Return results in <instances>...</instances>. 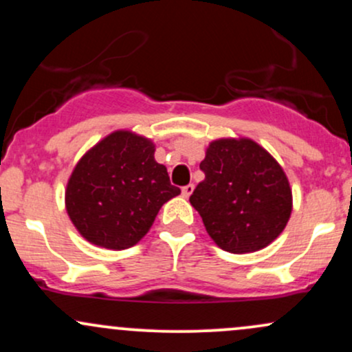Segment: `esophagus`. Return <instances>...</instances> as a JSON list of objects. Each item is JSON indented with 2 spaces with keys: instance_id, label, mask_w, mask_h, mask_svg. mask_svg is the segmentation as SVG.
Returning <instances> with one entry per match:
<instances>
[{
  "instance_id": "1",
  "label": "esophagus",
  "mask_w": 352,
  "mask_h": 352,
  "mask_svg": "<svg viewBox=\"0 0 352 352\" xmlns=\"http://www.w3.org/2000/svg\"><path fill=\"white\" fill-rule=\"evenodd\" d=\"M192 192H193V184H188L185 185V187H182V195H184L185 199H188V197L192 195Z\"/></svg>"
}]
</instances>
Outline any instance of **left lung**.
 I'll return each mask as SVG.
<instances>
[{
	"mask_svg": "<svg viewBox=\"0 0 352 352\" xmlns=\"http://www.w3.org/2000/svg\"><path fill=\"white\" fill-rule=\"evenodd\" d=\"M205 180L190 195L205 228L221 250L265 248L292 215V188L280 164L250 139L210 144L200 164Z\"/></svg>",
	"mask_w": 352,
	"mask_h": 352,
	"instance_id": "8db88e82",
	"label": "left lung"
}]
</instances>
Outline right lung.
Masks as SVG:
<instances>
[{
  "label": "right lung",
  "instance_id": "obj_1",
  "mask_svg": "<svg viewBox=\"0 0 352 352\" xmlns=\"http://www.w3.org/2000/svg\"><path fill=\"white\" fill-rule=\"evenodd\" d=\"M148 139L119 131L92 147L76 165L66 208L79 233L111 250L134 246L165 201L179 195L167 168L153 159Z\"/></svg>",
  "mask_w": 352,
  "mask_h": 352
}]
</instances>
